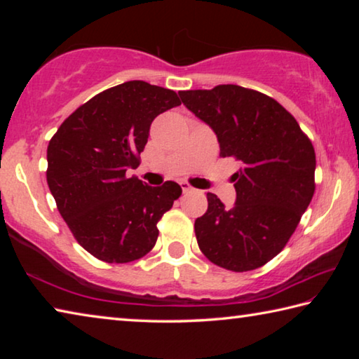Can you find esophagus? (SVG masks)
I'll list each match as a JSON object with an SVG mask.
<instances>
[{
    "label": "esophagus",
    "mask_w": 359,
    "mask_h": 359,
    "mask_svg": "<svg viewBox=\"0 0 359 359\" xmlns=\"http://www.w3.org/2000/svg\"><path fill=\"white\" fill-rule=\"evenodd\" d=\"M180 187H182V191H184V193H194V191H196V188H193L190 184H188V182H182Z\"/></svg>",
    "instance_id": "esophagus-1"
}]
</instances>
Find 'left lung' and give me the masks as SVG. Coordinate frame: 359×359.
Masks as SVG:
<instances>
[{
    "mask_svg": "<svg viewBox=\"0 0 359 359\" xmlns=\"http://www.w3.org/2000/svg\"><path fill=\"white\" fill-rule=\"evenodd\" d=\"M182 102L215 131L220 156L241 161L234 208L208 193L194 222L205 258L228 271L264 266L287 245L315 191V150L282 104L257 90L217 85L179 92Z\"/></svg>",
    "mask_w": 359,
    "mask_h": 359,
    "instance_id": "1",
    "label": "left lung"
}]
</instances>
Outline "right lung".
<instances>
[{"label":"right lung","instance_id":"1","mask_svg":"<svg viewBox=\"0 0 359 359\" xmlns=\"http://www.w3.org/2000/svg\"><path fill=\"white\" fill-rule=\"evenodd\" d=\"M180 106L172 90L130 81L93 96L66 118L47 147V184L85 250L106 263L142 258L156 223L182 194L175 182L149 187L136 169L156 115Z\"/></svg>","mask_w":359,"mask_h":359}]
</instances>
